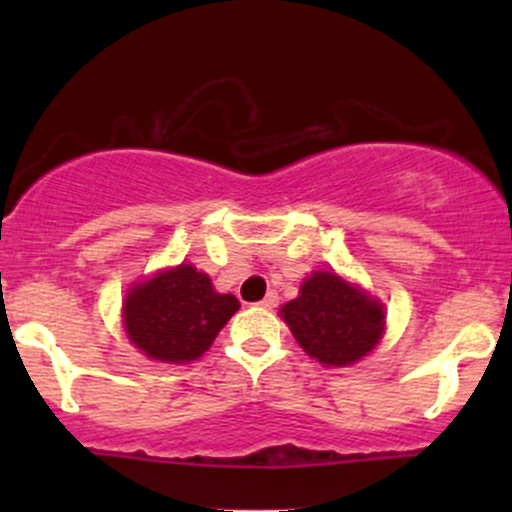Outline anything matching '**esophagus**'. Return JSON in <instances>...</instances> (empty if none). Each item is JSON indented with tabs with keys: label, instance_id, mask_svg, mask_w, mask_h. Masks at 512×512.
<instances>
[{
	"label": "esophagus",
	"instance_id": "obj_1",
	"mask_svg": "<svg viewBox=\"0 0 512 512\" xmlns=\"http://www.w3.org/2000/svg\"><path fill=\"white\" fill-rule=\"evenodd\" d=\"M276 303H279V296H276V291H269L267 296H264L262 301H260V305H262L264 310H272V308H276Z\"/></svg>",
	"mask_w": 512,
	"mask_h": 512
}]
</instances>
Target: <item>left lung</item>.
Masks as SVG:
<instances>
[{
    "mask_svg": "<svg viewBox=\"0 0 512 512\" xmlns=\"http://www.w3.org/2000/svg\"><path fill=\"white\" fill-rule=\"evenodd\" d=\"M279 313L305 354L325 366H351L385 330L383 303L334 272L310 274Z\"/></svg>",
    "mask_w": 512,
    "mask_h": 512,
    "instance_id": "1",
    "label": "left lung"
}]
</instances>
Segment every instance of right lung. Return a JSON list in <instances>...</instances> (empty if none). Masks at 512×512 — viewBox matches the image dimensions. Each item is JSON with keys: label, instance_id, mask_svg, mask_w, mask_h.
<instances>
[{"label": "right lung", "instance_id": "1", "mask_svg": "<svg viewBox=\"0 0 512 512\" xmlns=\"http://www.w3.org/2000/svg\"><path fill=\"white\" fill-rule=\"evenodd\" d=\"M240 308L231 293H216L192 264L163 269L134 284L122 303L129 342L163 363L197 361Z\"/></svg>", "mask_w": 512, "mask_h": 512}]
</instances>
